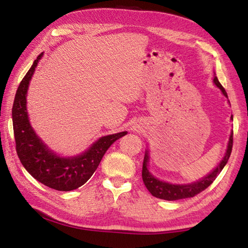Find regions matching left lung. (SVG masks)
<instances>
[{"label":"left lung","instance_id":"left-lung-1","mask_svg":"<svg viewBox=\"0 0 248 248\" xmlns=\"http://www.w3.org/2000/svg\"><path fill=\"white\" fill-rule=\"evenodd\" d=\"M213 81H215L216 85L222 91L223 95L228 97V94H226L224 87L221 85L219 79H217L216 75H215V78H213ZM232 148H233V132L231 133L230 141L228 144V150H226V153L224 155L223 159H222L221 163L219 164V166H217L212 173H210L208 176H205L204 178L199 180V182L192 183L189 185H173V184L162 182V180H158L157 178H155L148 170L149 155H148V152H145L144 159H143V166H142V179H143V183L145 185V187L148 188V190L154 197H156V198L169 200V201L191 198V197H195L196 195L200 194L201 191L207 189L210 185L215 182L216 178L217 177V175L221 173V170H223V167L225 166L226 163H228L231 152H232Z\"/></svg>","mask_w":248,"mask_h":248}]
</instances>
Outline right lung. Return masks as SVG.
Returning <instances> with one entry per match:
<instances>
[{
    "mask_svg": "<svg viewBox=\"0 0 248 248\" xmlns=\"http://www.w3.org/2000/svg\"><path fill=\"white\" fill-rule=\"evenodd\" d=\"M43 53L37 57L16 91L12 109L16 152L20 163L33 178L52 189L70 191L81 187L91 178L109 146L127 132L100 138L90 150L75 157H60L51 152L33 132L26 109L29 81Z\"/></svg>",
    "mask_w": 248,
    "mask_h": 248,
    "instance_id": "obj_1",
    "label": "right lung"
}]
</instances>
